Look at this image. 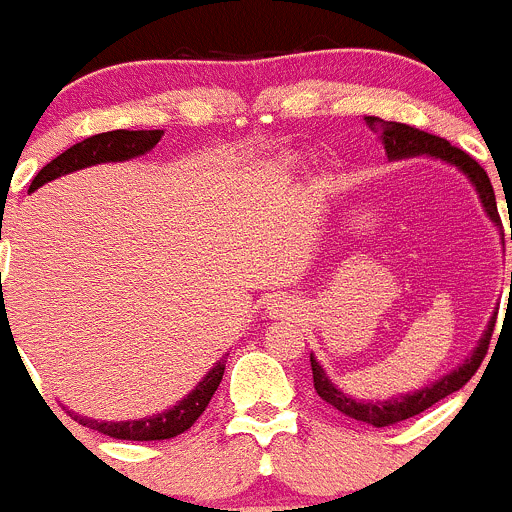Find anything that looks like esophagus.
Segmentation results:
<instances>
[{
  "instance_id": "esophagus-1",
  "label": "esophagus",
  "mask_w": 512,
  "mask_h": 512,
  "mask_svg": "<svg viewBox=\"0 0 512 512\" xmlns=\"http://www.w3.org/2000/svg\"><path fill=\"white\" fill-rule=\"evenodd\" d=\"M293 313V303L288 301V298H271V301L266 303V316L273 318V321H278V318H288Z\"/></svg>"
}]
</instances>
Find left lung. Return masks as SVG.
Segmentation results:
<instances>
[{
	"label": "left lung",
	"instance_id": "left-lung-1",
	"mask_svg": "<svg viewBox=\"0 0 512 512\" xmlns=\"http://www.w3.org/2000/svg\"><path fill=\"white\" fill-rule=\"evenodd\" d=\"M366 126L378 136V139H381L388 161L413 159V156H430V159H440L445 161V164L455 166V169H458L460 174L473 184L475 194H478L480 204H483L485 216H488V219L503 231L498 204H495L493 184H490L488 174H485L483 166H480L473 156H468L463 149H458V146L448 144V141L440 139V136L426 134V131L413 129V126L408 124H398V121H383L378 119V116H366ZM493 326H495V316L490 318L488 326H485L483 336H480L478 346L473 348V353H470V356L465 358L455 371L445 373L443 378H438V381L430 383V386H423L421 391L401 393L398 398H388V401H358V398H351L348 393H343L341 388L326 376L323 366L311 353L313 388H316V393L323 398V401L331 403V406L336 408V411H341L343 416L356 418V421L368 423V426H376V428L393 426V423H401L406 421V418L418 416V413H423L426 408L433 406V403H438L440 398L460 391V388L475 376L480 361L485 358L490 336H493Z\"/></svg>",
	"mask_w": 512,
	"mask_h": 512
}]
</instances>
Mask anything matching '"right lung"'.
Masks as SVG:
<instances>
[{
  "mask_svg": "<svg viewBox=\"0 0 512 512\" xmlns=\"http://www.w3.org/2000/svg\"><path fill=\"white\" fill-rule=\"evenodd\" d=\"M161 136H164V131L161 129H154V131L116 129V131H106V134L89 136V139L69 146V149L64 151V154H59L57 159L49 161V164L34 176L29 191H37L39 186L49 184V181L59 179V176L64 174H72V171L86 169V166L106 164V161H129V159H136V156L149 154V151L159 144ZM224 368H226V361L221 358V361L216 363V366L211 368L199 383H196L194 391L186 393V396L181 398L176 406H171L169 411H161L156 413V416L136 418V421H96V418L79 416V413L74 411H69V416H74V421H79L86 428L109 435V438H119V440L176 438V435H181L184 430L194 426V423L199 421L201 413L206 411L211 396H214L221 378H224Z\"/></svg>",
  "mask_w": 512,
  "mask_h": 512,
  "instance_id": "obj_1",
  "label": "right lung"
}]
</instances>
